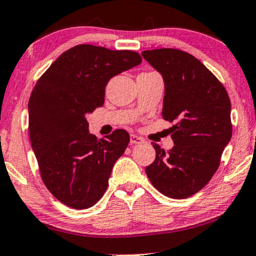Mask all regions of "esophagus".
Returning <instances> with one entry per match:
<instances>
[{"label":"esophagus","instance_id":"1","mask_svg":"<svg viewBox=\"0 0 256 256\" xmlns=\"http://www.w3.org/2000/svg\"><path fill=\"white\" fill-rule=\"evenodd\" d=\"M144 142V140L142 139V138L134 136V134H132L131 136H130V144H141Z\"/></svg>","mask_w":256,"mask_h":256}]
</instances>
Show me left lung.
I'll return each instance as SVG.
<instances>
[{
    "instance_id": "8db88e82",
    "label": "left lung",
    "mask_w": 256,
    "mask_h": 256,
    "mask_svg": "<svg viewBox=\"0 0 256 256\" xmlns=\"http://www.w3.org/2000/svg\"><path fill=\"white\" fill-rule=\"evenodd\" d=\"M163 76V118L171 128L173 148L157 144L156 158L146 168L152 186L165 196L184 200L208 184L232 136L228 93L212 72L190 54L176 48L144 51Z\"/></svg>"
}]
</instances>
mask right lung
<instances>
[{
  "label": "right lung",
  "instance_id": "obj_1",
  "mask_svg": "<svg viewBox=\"0 0 256 256\" xmlns=\"http://www.w3.org/2000/svg\"><path fill=\"white\" fill-rule=\"evenodd\" d=\"M141 62L134 51L80 44L59 56L36 82L28 102L30 144L44 184L62 204L88 208L106 192L130 136L115 130L98 140L85 116L102 106L112 77Z\"/></svg>",
  "mask_w": 256,
  "mask_h": 256
}]
</instances>
